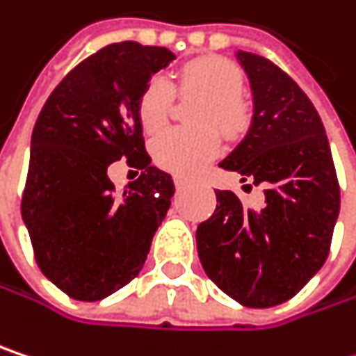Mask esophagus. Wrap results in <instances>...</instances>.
<instances>
[{
  "instance_id": "34e87169",
  "label": "esophagus",
  "mask_w": 356,
  "mask_h": 356,
  "mask_svg": "<svg viewBox=\"0 0 356 356\" xmlns=\"http://www.w3.org/2000/svg\"><path fill=\"white\" fill-rule=\"evenodd\" d=\"M173 183H175V187H177V189H183V187L187 185V179L181 177V175H175V177H173Z\"/></svg>"
}]
</instances>
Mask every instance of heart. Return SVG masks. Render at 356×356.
Wrapping results in <instances>:
<instances>
[{
  "label": "heart",
  "instance_id": "b5f03b06",
  "mask_svg": "<svg viewBox=\"0 0 356 356\" xmlns=\"http://www.w3.org/2000/svg\"><path fill=\"white\" fill-rule=\"evenodd\" d=\"M179 85L185 93L204 97L197 112L200 130H165L152 138L150 150L159 167L177 173L195 175L220 152V134L210 128L216 126L226 136L238 134L246 124V110L241 102L243 77L238 69L224 58H197L185 65L179 73ZM173 89L165 77H152L138 97V120L145 132H159L171 113Z\"/></svg>",
  "mask_w": 356,
  "mask_h": 356
}]
</instances>
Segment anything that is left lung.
<instances>
[{"label":"left lung","mask_w":356,"mask_h":356,"mask_svg":"<svg viewBox=\"0 0 356 356\" xmlns=\"http://www.w3.org/2000/svg\"><path fill=\"white\" fill-rule=\"evenodd\" d=\"M236 60L250 83L252 118L220 167L265 185V206L252 210L236 193L216 191V211L195 241L204 271L226 296L271 307L322 269L340 211L339 179L324 124L300 85L265 56L238 50Z\"/></svg>","instance_id":"left-lung-1"}]
</instances>
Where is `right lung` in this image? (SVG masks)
<instances>
[{
	"mask_svg": "<svg viewBox=\"0 0 356 356\" xmlns=\"http://www.w3.org/2000/svg\"><path fill=\"white\" fill-rule=\"evenodd\" d=\"M173 58L108 44L56 85L34 124L22 218L40 271L73 300L99 302L140 273L171 206L173 179L150 165L136 106ZM120 158L143 171L124 194L107 177Z\"/></svg>",
	"mask_w": 356,
	"mask_h": 356,
	"instance_id": "obj_1",
	"label": "right lung"
}]
</instances>
